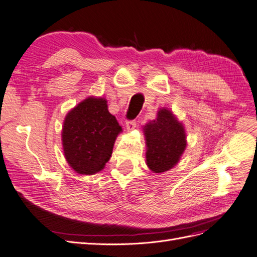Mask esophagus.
I'll return each instance as SVG.
<instances>
[{
    "mask_svg": "<svg viewBox=\"0 0 257 257\" xmlns=\"http://www.w3.org/2000/svg\"><path fill=\"white\" fill-rule=\"evenodd\" d=\"M125 125H126L127 131H132L133 128H135V126H136V121H135V120H130V121H126Z\"/></svg>",
    "mask_w": 257,
    "mask_h": 257,
    "instance_id": "1",
    "label": "esophagus"
}]
</instances>
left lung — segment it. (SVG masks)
<instances>
[{"mask_svg": "<svg viewBox=\"0 0 257 257\" xmlns=\"http://www.w3.org/2000/svg\"><path fill=\"white\" fill-rule=\"evenodd\" d=\"M147 165L153 173L172 169L180 160L186 147L185 130L167 108H161L157 119L144 126Z\"/></svg>", "mask_w": 257, "mask_h": 257, "instance_id": "obj_1", "label": "left lung"}]
</instances>
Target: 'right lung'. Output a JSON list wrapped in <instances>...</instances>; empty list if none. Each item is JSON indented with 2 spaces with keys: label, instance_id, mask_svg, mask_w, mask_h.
Masks as SVG:
<instances>
[{
  "label": "right lung",
  "instance_id": "obj_1",
  "mask_svg": "<svg viewBox=\"0 0 257 257\" xmlns=\"http://www.w3.org/2000/svg\"><path fill=\"white\" fill-rule=\"evenodd\" d=\"M121 131L115 116L108 111L105 98L83 99L63 122L62 145L69 166L80 175L100 172L109 161Z\"/></svg>",
  "mask_w": 257,
  "mask_h": 257
}]
</instances>
